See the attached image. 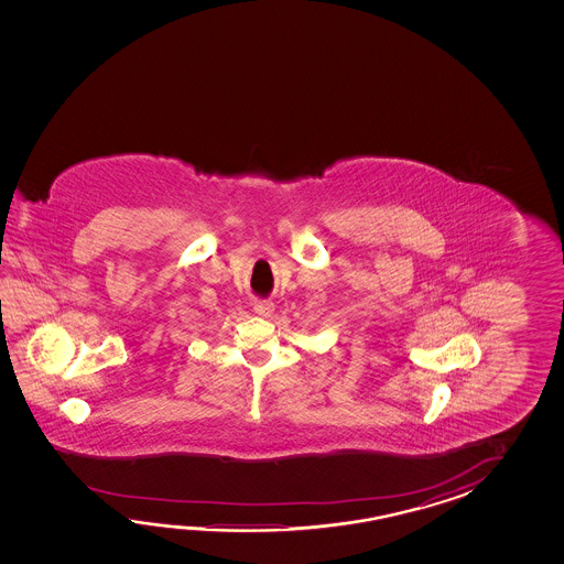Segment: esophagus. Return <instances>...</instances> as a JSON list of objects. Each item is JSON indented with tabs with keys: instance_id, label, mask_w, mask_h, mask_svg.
<instances>
[{
	"instance_id": "1",
	"label": "esophagus",
	"mask_w": 564,
	"mask_h": 564,
	"mask_svg": "<svg viewBox=\"0 0 564 564\" xmlns=\"http://www.w3.org/2000/svg\"><path fill=\"white\" fill-rule=\"evenodd\" d=\"M253 311L258 312L260 316H270L274 311V304L270 300H253Z\"/></svg>"
}]
</instances>
